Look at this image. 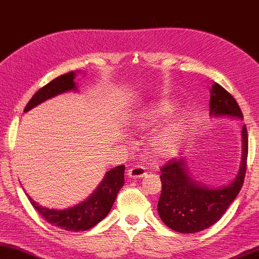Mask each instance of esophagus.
<instances>
[{"label":"esophagus","mask_w":259,"mask_h":259,"mask_svg":"<svg viewBox=\"0 0 259 259\" xmlns=\"http://www.w3.org/2000/svg\"><path fill=\"white\" fill-rule=\"evenodd\" d=\"M146 175L145 168L143 166H134L128 171V176L133 179H141Z\"/></svg>","instance_id":"obj_1"}]
</instances>
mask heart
I'll list each match as a JSON object with an SVG mask.
<instances>
[{
    "mask_svg": "<svg viewBox=\"0 0 259 259\" xmlns=\"http://www.w3.org/2000/svg\"><path fill=\"white\" fill-rule=\"evenodd\" d=\"M175 109L176 103L167 100L153 103L135 116L131 126L136 131L153 128L158 122L171 115ZM186 135L187 123L185 118L181 116L173 117L151 137L149 142L150 150L157 158H171L179 151Z\"/></svg>",
    "mask_w": 259,
    "mask_h": 259,
    "instance_id": "1",
    "label": "heart"
}]
</instances>
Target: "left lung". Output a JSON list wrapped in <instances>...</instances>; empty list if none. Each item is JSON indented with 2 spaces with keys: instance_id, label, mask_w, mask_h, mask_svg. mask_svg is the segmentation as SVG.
I'll return each instance as SVG.
<instances>
[{
  "instance_id": "left-lung-1",
  "label": "left lung",
  "mask_w": 259,
  "mask_h": 259,
  "mask_svg": "<svg viewBox=\"0 0 259 259\" xmlns=\"http://www.w3.org/2000/svg\"><path fill=\"white\" fill-rule=\"evenodd\" d=\"M209 115L213 117L243 118L236 100L222 86L213 82L210 88ZM248 158V131L242 128L240 169L229 184L208 187L191 177L187 157L169 160L161 167V194L158 214L172 230L183 234L199 233L209 228L226 213L244 183Z\"/></svg>"
}]
</instances>
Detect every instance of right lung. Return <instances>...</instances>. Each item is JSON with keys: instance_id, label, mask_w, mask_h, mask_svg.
<instances>
[{"instance_id": "add662e5", "label": "right lung", "mask_w": 259, "mask_h": 259, "mask_svg": "<svg viewBox=\"0 0 259 259\" xmlns=\"http://www.w3.org/2000/svg\"><path fill=\"white\" fill-rule=\"evenodd\" d=\"M78 72H69L45 84L31 98L24 113L57 95L78 91L74 80ZM124 165H121L109 169L96 190L84 201L66 209H50L33 201L28 194L26 196L41 218L52 226L67 231H84L98 225L109 214L117 193L124 185Z\"/></svg>"}]
</instances>
